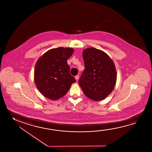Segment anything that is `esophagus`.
I'll list each match as a JSON object with an SVG mask.
<instances>
[{
	"label": "esophagus",
	"mask_w": 152,
	"mask_h": 152,
	"mask_svg": "<svg viewBox=\"0 0 152 152\" xmlns=\"http://www.w3.org/2000/svg\"><path fill=\"white\" fill-rule=\"evenodd\" d=\"M75 79L76 80V81H78V80H79V76L78 75H77V76H76L75 77Z\"/></svg>",
	"instance_id": "34e87169"
}]
</instances>
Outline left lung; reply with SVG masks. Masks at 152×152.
Segmentation results:
<instances>
[{"label": "left lung", "mask_w": 152, "mask_h": 152, "mask_svg": "<svg viewBox=\"0 0 152 152\" xmlns=\"http://www.w3.org/2000/svg\"><path fill=\"white\" fill-rule=\"evenodd\" d=\"M85 69L78 83L84 94L96 101L103 100L112 92L117 80L115 64L102 50L94 48L83 52Z\"/></svg>", "instance_id": "1"}]
</instances>
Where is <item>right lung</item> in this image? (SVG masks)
<instances>
[{
    "instance_id": "add662e5",
    "label": "right lung",
    "mask_w": 152,
    "mask_h": 152,
    "mask_svg": "<svg viewBox=\"0 0 152 152\" xmlns=\"http://www.w3.org/2000/svg\"><path fill=\"white\" fill-rule=\"evenodd\" d=\"M71 48L48 50L39 58L34 69L36 86L45 97L56 100L66 94L75 78L70 74L67 60L74 52Z\"/></svg>"
}]
</instances>
